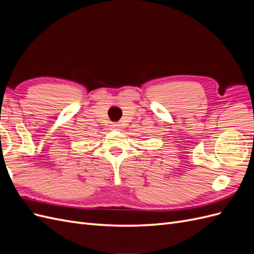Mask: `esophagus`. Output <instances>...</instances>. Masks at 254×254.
<instances>
[{
    "label": "esophagus",
    "mask_w": 254,
    "mask_h": 254,
    "mask_svg": "<svg viewBox=\"0 0 254 254\" xmlns=\"http://www.w3.org/2000/svg\"><path fill=\"white\" fill-rule=\"evenodd\" d=\"M120 126H121L120 124H112V125H111V128L114 129V130H120V128H121Z\"/></svg>",
    "instance_id": "obj_1"
}]
</instances>
